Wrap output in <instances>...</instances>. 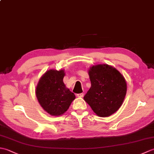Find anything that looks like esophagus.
Masks as SVG:
<instances>
[{"label":"esophagus","instance_id":"esophagus-1","mask_svg":"<svg viewBox=\"0 0 154 154\" xmlns=\"http://www.w3.org/2000/svg\"><path fill=\"white\" fill-rule=\"evenodd\" d=\"M84 96V93H79L77 94V97H83Z\"/></svg>","mask_w":154,"mask_h":154}]
</instances>
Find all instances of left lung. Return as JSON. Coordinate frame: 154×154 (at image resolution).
Masks as SVG:
<instances>
[{
	"mask_svg": "<svg viewBox=\"0 0 154 154\" xmlns=\"http://www.w3.org/2000/svg\"><path fill=\"white\" fill-rule=\"evenodd\" d=\"M89 75L91 86L84 100L97 115L110 116L119 109L125 98V79L116 68L106 64L93 65Z\"/></svg>",
	"mask_w": 154,
	"mask_h": 154,
	"instance_id": "1",
	"label": "left lung"
}]
</instances>
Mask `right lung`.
I'll list each match as a JSON object with an SVG mask.
<instances>
[{
  "mask_svg": "<svg viewBox=\"0 0 154 154\" xmlns=\"http://www.w3.org/2000/svg\"><path fill=\"white\" fill-rule=\"evenodd\" d=\"M64 76V70H48L41 77L35 89L39 103L52 116H60L66 112L75 99L74 93L65 85Z\"/></svg>",
  "mask_w": 154,
  "mask_h": 154,
  "instance_id": "obj_1",
  "label": "right lung"
}]
</instances>
